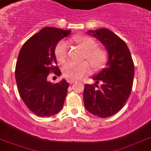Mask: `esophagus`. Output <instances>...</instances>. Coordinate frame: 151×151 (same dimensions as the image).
Returning a JSON list of instances; mask_svg holds the SVG:
<instances>
[{
    "instance_id": "1",
    "label": "esophagus",
    "mask_w": 151,
    "mask_h": 151,
    "mask_svg": "<svg viewBox=\"0 0 151 151\" xmlns=\"http://www.w3.org/2000/svg\"><path fill=\"white\" fill-rule=\"evenodd\" d=\"M77 82L76 80H70V79H69V80H68V82H69V84H72V83H74V82Z\"/></svg>"
}]
</instances>
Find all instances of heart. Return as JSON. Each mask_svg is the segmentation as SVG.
Wrapping results in <instances>:
<instances>
[{
    "instance_id": "b5f03b06",
    "label": "heart",
    "mask_w": 151,
    "mask_h": 151,
    "mask_svg": "<svg viewBox=\"0 0 151 151\" xmlns=\"http://www.w3.org/2000/svg\"><path fill=\"white\" fill-rule=\"evenodd\" d=\"M73 41L78 44L85 51L84 58L87 59L94 69H100L107 62V54L104 49L97 47V42L92 38L87 36H77L72 38ZM69 46L66 41L61 40L57 43L54 49L55 57L59 62H64L68 55ZM91 67L87 62L66 63L62 67L64 77L70 80H77L88 74Z\"/></svg>"
}]
</instances>
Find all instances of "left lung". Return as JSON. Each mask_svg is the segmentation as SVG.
Segmentation results:
<instances>
[{
  "label": "left lung",
  "mask_w": 151,
  "mask_h": 151,
  "mask_svg": "<svg viewBox=\"0 0 151 151\" xmlns=\"http://www.w3.org/2000/svg\"><path fill=\"white\" fill-rule=\"evenodd\" d=\"M87 34L101 41L109 57L106 67L92 77L94 84L84 85V105L92 115L109 117L121 110L131 93L133 61L125 41L110 30L100 29ZM99 82L102 84L100 88L97 86Z\"/></svg>",
  "instance_id": "8db88e82"
}]
</instances>
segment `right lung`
I'll list each match as a JSON object with an SVG mask.
<instances>
[{
	"label": "right lung",
	"instance_id": "add662e5",
	"mask_svg": "<svg viewBox=\"0 0 151 151\" xmlns=\"http://www.w3.org/2000/svg\"><path fill=\"white\" fill-rule=\"evenodd\" d=\"M70 30L45 27L31 36L23 45L16 65L15 77L20 97L25 105L40 117H50L63 107L69 83L62 79L52 84L49 73L60 76L54 49Z\"/></svg>",
	"mask_w": 151,
	"mask_h": 151
}]
</instances>
